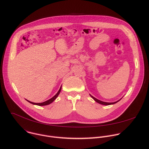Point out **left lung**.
Instances as JSON below:
<instances>
[{
    "instance_id": "8db88e82",
    "label": "left lung",
    "mask_w": 149,
    "mask_h": 149,
    "mask_svg": "<svg viewBox=\"0 0 149 149\" xmlns=\"http://www.w3.org/2000/svg\"><path fill=\"white\" fill-rule=\"evenodd\" d=\"M90 96L94 100H95L96 102H97L98 103H100V104H103V105H110V104H115V103H116L117 102H118L120 100H118V101H116V102H112V103H109V102H102V101H101V100H98V99H97L96 98H95V97H94L93 96H92L91 94H90Z\"/></svg>"
}]
</instances>
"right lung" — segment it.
I'll return each instance as SVG.
<instances>
[{
    "label": "right lung",
    "instance_id": "right-lung-1",
    "mask_svg": "<svg viewBox=\"0 0 149 149\" xmlns=\"http://www.w3.org/2000/svg\"><path fill=\"white\" fill-rule=\"evenodd\" d=\"M61 88H62V86L60 87V88H59V91H58V93L52 98H51L49 100H47L46 102H44L43 103H34V102H30L29 100H27L29 103H31L33 104H36V105H38V106H46V105H48V104L52 103L54 100H55L57 98V97L58 96V95H59L61 91Z\"/></svg>",
    "mask_w": 149,
    "mask_h": 149
}]
</instances>
